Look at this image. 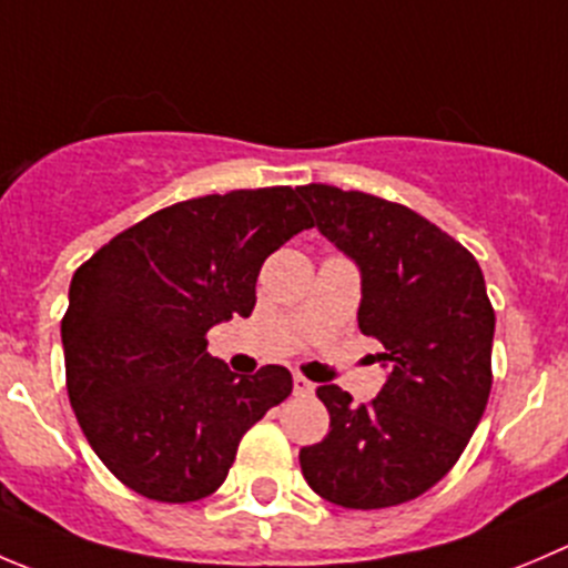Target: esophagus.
<instances>
[{"mask_svg": "<svg viewBox=\"0 0 568 568\" xmlns=\"http://www.w3.org/2000/svg\"><path fill=\"white\" fill-rule=\"evenodd\" d=\"M313 388H316V385H313L311 379L302 377V374H294V390H296V394H302V396L313 394Z\"/></svg>", "mask_w": 568, "mask_h": 568, "instance_id": "obj_1", "label": "esophagus"}]
</instances>
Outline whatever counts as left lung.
I'll list each match as a JSON object with an SVG mask.
<instances>
[{
  "instance_id": "left-lung-1",
  "label": "left lung",
  "mask_w": 568,
  "mask_h": 568,
  "mask_svg": "<svg viewBox=\"0 0 568 568\" xmlns=\"http://www.w3.org/2000/svg\"><path fill=\"white\" fill-rule=\"evenodd\" d=\"M296 191L361 268L357 327L385 346L377 361L390 368L366 405L318 385L329 433L300 449L302 475L341 508L402 505L458 464L491 394L494 307L480 263L405 205L324 183Z\"/></svg>"
}]
</instances>
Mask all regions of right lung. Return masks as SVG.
I'll use <instances>...</instances> for the list:
<instances>
[{
    "label": "right lung",
    "instance_id": "obj_1",
    "mask_svg": "<svg viewBox=\"0 0 568 568\" xmlns=\"http://www.w3.org/2000/svg\"><path fill=\"white\" fill-rule=\"evenodd\" d=\"M311 213L291 185L178 202L110 239L74 272L60 322L65 388L88 444L135 494L211 497L252 424L294 388L207 352V329L250 316L263 261Z\"/></svg>",
    "mask_w": 568,
    "mask_h": 568
}]
</instances>
